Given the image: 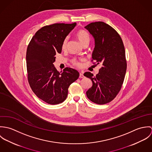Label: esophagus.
I'll use <instances>...</instances> for the list:
<instances>
[{"label":"esophagus","mask_w":152,"mask_h":152,"mask_svg":"<svg viewBox=\"0 0 152 152\" xmlns=\"http://www.w3.org/2000/svg\"><path fill=\"white\" fill-rule=\"evenodd\" d=\"M80 78H84V75L83 74V72H80Z\"/></svg>","instance_id":"34e87169"}]
</instances>
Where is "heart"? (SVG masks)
I'll use <instances>...</instances> for the list:
<instances>
[{
  "label": "heart",
  "instance_id": "1",
  "mask_svg": "<svg viewBox=\"0 0 152 152\" xmlns=\"http://www.w3.org/2000/svg\"><path fill=\"white\" fill-rule=\"evenodd\" d=\"M76 36H77V39H78V40L80 41V42L83 45L85 44L89 43V40H90V37H89V34H88V33L86 30H78L76 33ZM67 42H68V39H65L62 44V49L63 50H64L66 48ZM71 62L74 65H77V66L80 65V63L75 58L72 59Z\"/></svg>",
  "mask_w": 152,
  "mask_h": 152
}]
</instances>
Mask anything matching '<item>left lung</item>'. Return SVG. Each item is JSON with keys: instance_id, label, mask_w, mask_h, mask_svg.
<instances>
[{"instance_id": "obj_1", "label": "left lung", "mask_w": 152, "mask_h": 152, "mask_svg": "<svg viewBox=\"0 0 152 152\" xmlns=\"http://www.w3.org/2000/svg\"><path fill=\"white\" fill-rule=\"evenodd\" d=\"M85 28L95 40L92 59L102 64L96 76L84 74L92 82L86 94L92 102L105 104L116 97L124 83L127 68L125 47L117 31L104 22L91 23Z\"/></svg>"}]
</instances>
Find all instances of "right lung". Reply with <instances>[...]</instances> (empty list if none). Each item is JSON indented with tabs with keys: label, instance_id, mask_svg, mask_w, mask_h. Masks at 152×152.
Masks as SVG:
<instances>
[{
	"label": "right lung",
	"instance_id": "1",
	"mask_svg": "<svg viewBox=\"0 0 152 152\" xmlns=\"http://www.w3.org/2000/svg\"><path fill=\"white\" fill-rule=\"evenodd\" d=\"M77 23H55L44 26L32 37L26 52L28 83L36 96L45 102L59 104L64 101L69 86L79 77V72L66 67L58 72L53 63L61 53L62 44Z\"/></svg>",
	"mask_w": 152,
	"mask_h": 152
}]
</instances>
